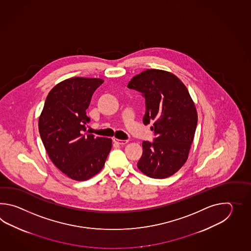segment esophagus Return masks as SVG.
I'll use <instances>...</instances> for the list:
<instances>
[{
	"label": "esophagus",
	"instance_id": "esophagus-1",
	"mask_svg": "<svg viewBox=\"0 0 251 251\" xmlns=\"http://www.w3.org/2000/svg\"><path fill=\"white\" fill-rule=\"evenodd\" d=\"M114 143L119 144V145H124V144H126L128 143L127 140H119V139H114L113 140Z\"/></svg>",
	"mask_w": 251,
	"mask_h": 251
}]
</instances>
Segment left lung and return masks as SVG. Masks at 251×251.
Masks as SVG:
<instances>
[{
	"instance_id": "left-lung-1",
	"label": "left lung",
	"mask_w": 251,
	"mask_h": 251,
	"mask_svg": "<svg viewBox=\"0 0 251 251\" xmlns=\"http://www.w3.org/2000/svg\"><path fill=\"white\" fill-rule=\"evenodd\" d=\"M129 89L145 99L144 125L152 124L153 142H143L139 170L152 178L176 173L187 161L198 125V113L186 86L176 76L150 69L133 77Z\"/></svg>"
}]
</instances>
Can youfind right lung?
Returning a JSON list of instances; mask_svg holds the SVG:
<instances>
[{"label": "right lung", "instance_id": "right-lung-1", "mask_svg": "<svg viewBox=\"0 0 251 251\" xmlns=\"http://www.w3.org/2000/svg\"><path fill=\"white\" fill-rule=\"evenodd\" d=\"M104 80L75 77L54 86L46 99L38 130L49 158L75 180H87L101 171L111 139L87 134L86 115L91 97Z\"/></svg>", "mask_w": 251, "mask_h": 251}]
</instances>
